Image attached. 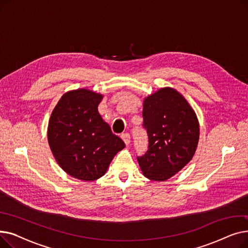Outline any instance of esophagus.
Segmentation results:
<instances>
[{"label": "esophagus", "mask_w": 248, "mask_h": 248, "mask_svg": "<svg viewBox=\"0 0 248 248\" xmlns=\"http://www.w3.org/2000/svg\"><path fill=\"white\" fill-rule=\"evenodd\" d=\"M121 137H122V139L124 140V144H125L126 146L129 145V142H131V136H129L128 133H124V134H123Z\"/></svg>", "instance_id": "obj_1"}]
</instances>
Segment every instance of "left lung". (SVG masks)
<instances>
[{"label": "left lung", "instance_id": "obj_1", "mask_svg": "<svg viewBox=\"0 0 248 248\" xmlns=\"http://www.w3.org/2000/svg\"><path fill=\"white\" fill-rule=\"evenodd\" d=\"M142 117L149 149L138 157L139 165L148 179L167 181L196 152L200 135L197 115L176 89L164 87L145 98Z\"/></svg>", "mask_w": 248, "mask_h": 248}]
</instances>
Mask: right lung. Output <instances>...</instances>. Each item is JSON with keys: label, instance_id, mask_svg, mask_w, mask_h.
Segmentation results:
<instances>
[{"label": "right lung", "instance_id": "1", "mask_svg": "<svg viewBox=\"0 0 248 248\" xmlns=\"http://www.w3.org/2000/svg\"><path fill=\"white\" fill-rule=\"evenodd\" d=\"M103 95L80 88L64 93L48 124V142L58 165L73 178L102 177L125 145L102 120L98 104Z\"/></svg>", "mask_w": 248, "mask_h": 248}]
</instances>
